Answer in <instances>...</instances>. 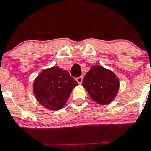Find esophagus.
Masks as SVG:
<instances>
[{
  "mask_svg": "<svg viewBox=\"0 0 151 151\" xmlns=\"http://www.w3.org/2000/svg\"><path fill=\"white\" fill-rule=\"evenodd\" d=\"M83 76H80V77H77V78L76 79V80H77V82L79 83V84H81V83H83Z\"/></svg>",
  "mask_w": 151,
  "mask_h": 151,
  "instance_id": "esophagus-1",
  "label": "esophagus"
}]
</instances>
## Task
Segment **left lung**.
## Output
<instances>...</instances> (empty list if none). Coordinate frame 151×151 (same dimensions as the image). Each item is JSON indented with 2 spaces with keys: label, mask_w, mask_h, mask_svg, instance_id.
<instances>
[{
  "label": "left lung",
  "mask_w": 151,
  "mask_h": 151,
  "mask_svg": "<svg viewBox=\"0 0 151 151\" xmlns=\"http://www.w3.org/2000/svg\"><path fill=\"white\" fill-rule=\"evenodd\" d=\"M83 86L94 101L106 105L116 97L120 82L118 77L110 70L101 66H93L85 74Z\"/></svg>",
  "instance_id": "8db88e82"
}]
</instances>
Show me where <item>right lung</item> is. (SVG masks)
<instances>
[{
  "instance_id": "obj_1",
  "label": "right lung",
  "mask_w": 151,
  "mask_h": 151,
  "mask_svg": "<svg viewBox=\"0 0 151 151\" xmlns=\"http://www.w3.org/2000/svg\"><path fill=\"white\" fill-rule=\"evenodd\" d=\"M78 85L67 71L58 66L43 70L33 85L37 101L45 108L58 110L63 107L71 91Z\"/></svg>"
}]
</instances>
